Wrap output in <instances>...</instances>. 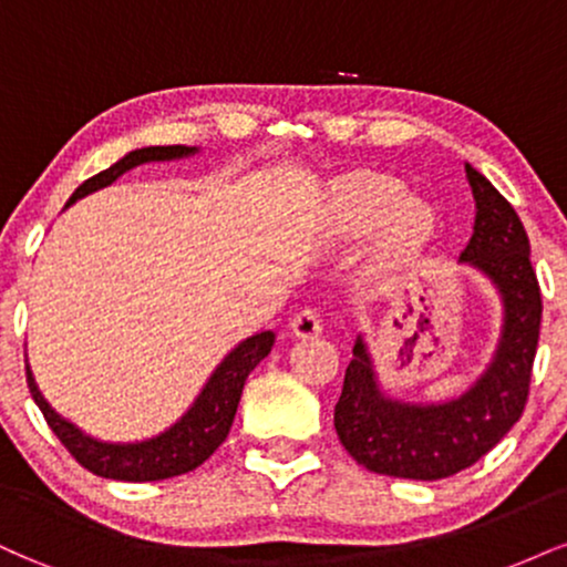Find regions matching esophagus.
Returning <instances> with one entry per match:
<instances>
[{
	"instance_id": "esophagus-1",
	"label": "esophagus",
	"mask_w": 567,
	"mask_h": 567,
	"mask_svg": "<svg viewBox=\"0 0 567 567\" xmlns=\"http://www.w3.org/2000/svg\"><path fill=\"white\" fill-rule=\"evenodd\" d=\"M292 333L298 338H309V336H317L322 333V317L317 309H301L296 317H292L290 322Z\"/></svg>"
}]
</instances>
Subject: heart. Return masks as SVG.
Instances as JSON below:
<instances>
[{
	"instance_id": "b5f03b06",
	"label": "heart",
	"mask_w": 567,
	"mask_h": 567,
	"mask_svg": "<svg viewBox=\"0 0 567 567\" xmlns=\"http://www.w3.org/2000/svg\"><path fill=\"white\" fill-rule=\"evenodd\" d=\"M379 269H400L413 261L434 234L432 210L419 199H408V192L394 181L365 178L349 186L347 202L341 210V226L349 234L373 231L385 224Z\"/></svg>"
}]
</instances>
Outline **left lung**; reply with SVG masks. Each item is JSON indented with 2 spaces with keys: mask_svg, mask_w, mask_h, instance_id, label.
<instances>
[{
  "mask_svg": "<svg viewBox=\"0 0 567 567\" xmlns=\"http://www.w3.org/2000/svg\"><path fill=\"white\" fill-rule=\"evenodd\" d=\"M474 205L472 239L461 252L496 285L504 328L491 368L458 400L413 405L381 392L362 336L354 343L336 405V432L357 464L405 480H442L477 464L498 445L528 402L533 357L542 328V288L530 243L514 207L483 173L466 165Z\"/></svg>",
  "mask_w": 567,
  "mask_h": 567,
  "instance_id": "1",
  "label": "left lung"
}]
</instances>
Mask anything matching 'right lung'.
Instances as JSON below:
<instances>
[{
    "mask_svg": "<svg viewBox=\"0 0 567 567\" xmlns=\"http://www.w3.org/2000/svg\"><path fill=\"white\" fill-rule=\"evenodd\" d=\"M194 152H197L194 146L135 148V152L125 154V157L109 167V171L84 181V184L71 194L69 205H74L76 199L97 192V188L114 184L122 173L133 171V167L143 165V162L181 159ZM271 347H275V333H271V330H264V333L247 338V341L239 343L237 349H231L229 354L224 357V362L213 370L205 389H202L197 400H194V405L181 415V421H175V424L167 429V432H162L159 437L127 442V445H122V442L93 440L84 432H80L74 424H69L66 419H61L37 389L29 362H25V381H29V392L34 396L39 410H42L48 426L53 429L55 437L63 442V447L80 461L84 470L97 474V477L122 480V483H154V480L178 477V474L197 470L199 464H205V461L218 451V445L226 440V434H229V429L234 424V413H237L247 375H250V370L256 368L266 354H269Z\"/></svg>",
    "mask_w": 567,
    "mask_h": 567,
    "instance_id": "1",
    "label": "right lung"
}]
</instances>
